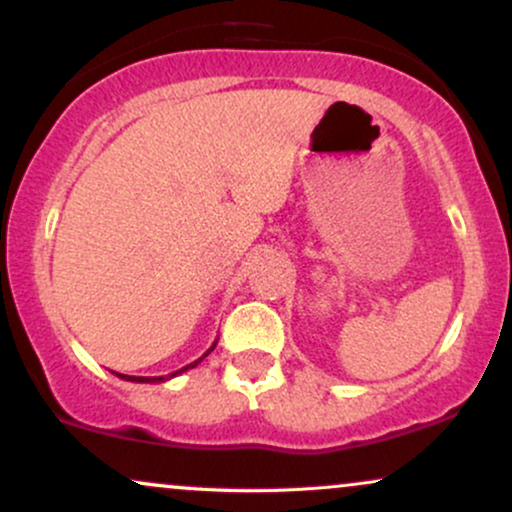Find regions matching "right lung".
<instances>
[{
	"label": "right lung",
	"mask_w": 512,
	"mask_h": 512,
	"mask_svg": "<svg viewBox=\"0 0 512 512\" xmlns=\"http://www.w3.org/2000/svg\"><path fill=\"white\" fill-rule=\"evenodd\" d=\"M216 342H219V339H216ZM216 342L209 346V349H207V354H204V356H209V354H211V351H214V346H216ZM204 356H202V358H204ZM202 358H197V361H195V363H190V366H185V368L175 370V373H170V375H168V378H175V375H180V373H185V370L195 368V366H197V363H199V361H202ZM115 375H117V378H122V380H129V383H166V380H168V378H163V375H161V378H144V375H122V373H115Z\"/></svg>",
	"instance_id": "add662e5"
}]
</instances>
